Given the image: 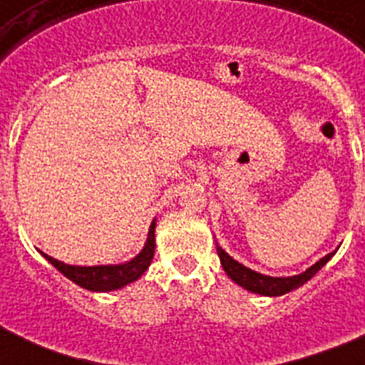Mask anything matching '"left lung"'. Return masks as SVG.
<instances>
[{"instance_id": "obj_1", "label": "left lung", "mask_w": 365, "mask_h": 365, "mask_svg": "<svg viewBox=\"0 0 365 365\" xmlns=\"http://www.w3.org/2000/svg\"><path fill=\"white\" fill-rule=\"evenodd\" d=\"M335 252L331 254L324 255L322 259L317 261L314 265L309 267L305 272L301 274H295V277H267V274H261V272H255L248 267H244L242 263L235 261L231 255L222 248L217 246V255H220V261H222L223 271L227 272V277H231V280L242 286L244 289H248L252 294H259V295H269V297H277V295H284L292 292V289L299 288L307 280H311L314 274H317L320 269H322L326 263H328L331 257H334Z\"/></svg>"}]
</instances>
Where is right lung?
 <instances>
[{"mask_svg":"<svg viewBox=\"0 0 365 365\" xmlns=\"http://www.w3.org/2000/svg\"><path fill=\"white\" fill-rule=\"evenodd\" d=\"M155 254V220L151 223L148 233L145 246L140 254L130 259L128 263L121 265H96V267H79V265H66L62 261L54 259L51 255H45V259L58 269L66 278H70L71 282L81 286L91 292H111V289H119L126 284L134 282L142 277L143 272L148 271L149 263L153 259Z\"/></svg>","mask_w":365,"mask_h":365,"instance_id":"right-lung-1","label":"right lung"}]
</instances>
